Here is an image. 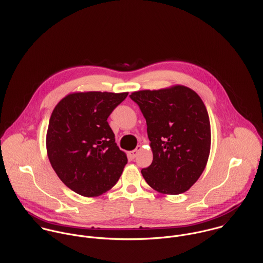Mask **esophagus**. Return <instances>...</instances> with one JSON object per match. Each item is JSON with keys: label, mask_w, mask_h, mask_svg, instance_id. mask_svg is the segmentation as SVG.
<instances>
[{"label": "esophagus", "mask_w": 263, "mask_h": 263, "mask_svg": "<svg viewBox=\"0 0 263 263\" xmlns=\"http://www.w3.org/2000/svg\"><path fill=\"white\" fill-rule=\"evenodd\" d=\"M140 150H141V146H138L136 150L129 151V152H128V156H129L132 159H135V158L137 157V155H138V153H139V151Z\"/></svg>", "instance_id": "34e87169"}]
</instances>
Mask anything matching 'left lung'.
<instances>
[{
    "instance_id": "left-lung-1",
    "label": "left lung",
    "mask_w": 263,
    "mask_h": 263,
    "mask_svg": "<svg viewBox=\"0 0 263 263\" xmlns=\"http://www.w3.org/2000/svg\"><path fill=\"white\" fill-rule=\"evenodd\" d=\"M147 121L153 162L142 169L151 187L163 194L187 191L203 172L211 151V123L201 98L175 85L133 92Z\"/></svg>"
}]
</instances>
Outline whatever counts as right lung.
<instances>
[{
  "instance_id": "add662e5",
  "label": "right lung",
  "mask_w": 263,
  "mask_h": 263,
  "mask_svg": "<svg viewBox=\"0 0 263 263\" xmlns=\"http://www.w3.org/2000/svg\"><path fill=\"white\" fill-rule=\"evenodd\" d=\"M128 92H76L51 113L46 151L59 178L76 193L94 197L118 181L127 158L119 150L107 118Z\"/></svg>"
}]
</instances>
